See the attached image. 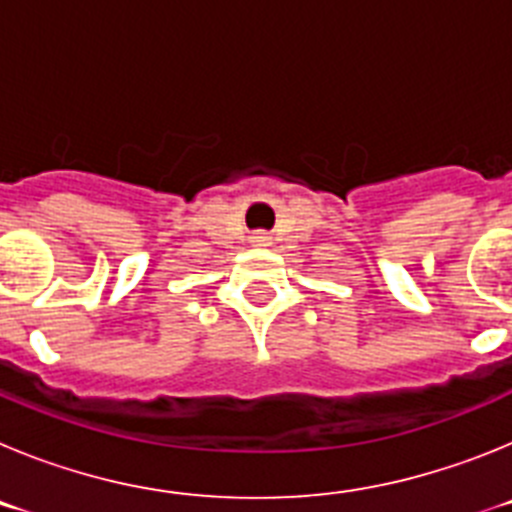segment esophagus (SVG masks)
Listing matches in <instances>:
<instances>
[{
    "label": "esophagus",
    "mask_w": 512,
    "mask_h": 512,
    "mask_svg": "<svg viewBox=\"0 0 512 512\" xmlns=\"http://www.w3.org/2000/svg\"><path fill=\"white\" fill-rule=\"evenodd\" d=\"M253 243H259V246H266V243H269V235H266V233H256V235H253Z\"/></svg>",
    "instance_id": "1"
}]
</instances>
